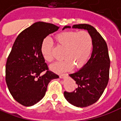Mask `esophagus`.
<instances>
[{
	"mask_svg": "<svg viewBox=\"0 0 121 121\" xmlns=\"http://www.w3.org/2000/svg\"><path fill=\"white\" fill-rule=\"evenodd\" d=\"M67 75V74H60V77L61 78H63Z\"/></svg>",
	"mask_w": 121,
	"mask_h": 121,
	"instance_id": "1",
	"label": "esophagus"
}]
</instances>
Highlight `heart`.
Wrapping results in <instances>:
<instances>
[{
	"label": "heart",
	"instance_id": "1",
	"mask_svg": "<svg viewBox=\"0 0 121 121\" xmlns=\"http://www.w3.org/2000/svg\"><path fill=\"white\" fill-rule=\"evenodd\" d=\"M55 39L65 50L63 54L64 60L51 66L53 71L61 73L69 71L73 67L79 69L85 65L93 48V38L89 32L86 30H66L56 35ZM53 47L52 42L48 38H45L41 43V54L48 63L54 61Z\"/></svg>",
	"mask_w": 121,
	"mask_h": 121
}]
</instances>
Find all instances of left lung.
<instances>
[{"instance_id":"8db88e82","label":"left lung","mask_w":121,"mask_h":121,"mask_svg":"<svg viewBox=\"0 0 121 121\" xmlns=\"http://www.w3.org/2000/svg\"><path fill=\"white\" fill-rule=\"evenodd\" d=\"M71 28L66 26L63 29ZM73 28L85 29L93 38V52L88 61L76 73L69 76L76 81V90L64 91L66 100L74 106L85 108L95 103L101 96L109 81L110 59L106 42L91 25L79 24Z\"/></svg>"}]
</instances>
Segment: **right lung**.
<instances>
[{
    "label": "right lung",
    "instance_id": "right-lung-1",
    "mask_svg": "<svg viewBox=\"0 0 121 121\" xmlns=\"http://www.w3.org/2000/svg\"><path fill=\"white\" fill-rule=\"evenodd\" d=\"M59 26L37 22L20 33L6 64V82L13 99L31 106L45 96L48 83L59 76L48 69L41 52L43 41Z\"/></svg>",
    "mask_w": 121,
    "mask_h": 121
}]
</instances>
